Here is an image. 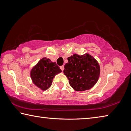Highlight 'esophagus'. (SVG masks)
<instances>
[{
	"mask_svg": "<svg viewBox=\"0 0 131 131\" xmlns=\"http://www.w3.org/2000/svg\"><path fill=\"white\" fill-rule=\"evenodd\" d=\"M60 69H61L62 70V71H63V70H64V66H63V65H62V66H60Z\"/></svg>",
	"mask_w": 131,
	"mask_h": 131,
	"instance_id": "esophagus-1",
	"label": "esophagus"
}]
</instances>
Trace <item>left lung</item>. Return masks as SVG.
Masks as SVG:
<instances>
[{
	"mask_svg": "<svg viewBox=\"0 0 131 131\" xmlns=\"http://www.w3.org/2000/svg\"><path fill=\"white\" fill-rule=\"evenodd\" d=\"M63 73L68 77L69 83L76 91L90 90L96 84L100 76V65L91 55L74 54L68 58Z\"/></svg>",
	"mask_w": 131,
	"mask_h": 131,
	"instance_id": "left-lung-1",
	"label": "left lung"
}]
</instances>
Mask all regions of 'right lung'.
Returning a JSON list of instances; mask_svg holds the SVG:
<instances>
[{"label":"right lung","mask_w":131,"mask_h":131,"mask_svg":"<svg viewBox=\"0 0 131 131\" xmlns=\"http://www.w3.org/2000/svg\"><path fill=\"white\" fill-rule=\"evenodd\" d=\"M61 72L56 62H52L50 59L44 57L32 68L30 76L33 83L41 91H46L52 85L55 75Z\"/></svg>","instance_id":"1"}]
</instances>
